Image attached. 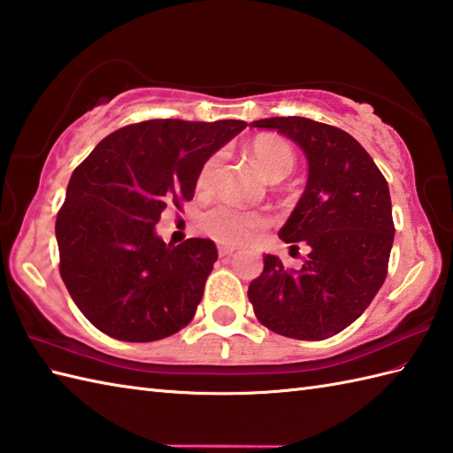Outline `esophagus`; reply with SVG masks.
Returning <instances> with one entry per match:
<instances>
[{
  "label": "esophagus",
  "instance_id": "esophagus-1",
  "mask_svg": "<svg viewBox=\"0 0 453 453\" xmlns=\"http://www.w3.org/2000/svg\"><path fill=\"white\" fill-rule=\"evenodd\" d=\"M234 251H235V249H232V247H219L218 249L219 257H229V255H234Z\"/></svg>",
  "mask_w": 453,
  "mask_h": 453
}]
</instances>
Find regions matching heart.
Listing matches in <instances>:
<instances>
[{
    "label": "heart",
    "instance_id": "b5f03b06",
    "mask_svg": "<svg viewBox=\"0 0 453 453\" xmlns=\"http://www.w3.org/2000/svg\"><path fill=\"white\" fill-rule=\"evenodd\" d=\"M249 156L255 161V165L263 175L278 182L286 179L294 171L296 151L282 138L276 136H258L249 146ZM219 165V156H211L200 167L196 177V188L208 190L214 182L216 171ZM200 226L204 232L224 245H243L257 237L258 232L268 226V218L261 211L243 210L234 204H218L208 210L200 219Z\"/></svg>",
    "mask_w": 453,
    "mask_h": 453
}]
</instances>
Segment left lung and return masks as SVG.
Listing matches in <instances>:
<instances>
[{
  "label": "left lung",
  "instance_id": "1",
  "mask_svg": "<svg viewBox=\"0 0 453 453\" xmlns=\"http://www.w3.org/2000/svg\"><path fill=\"white\" fill-rule=\"evenodd\" d=\"M251 127L276 130L305 153V190L278 235L292 249L303 242L310 255L297 271L265 255L249 302L257 319L278 334L329 339L358 319L388 276L395 235L388 180L341 128L303 117L263 119Z\"/></svg>",
  "mask_w": 453,
  "mask_h": 453
}]
</instances>
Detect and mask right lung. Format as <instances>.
Here are the masks:
<instances>
[{
  "instance_id": "obj_1",
  "label": "right lung",
  "mask_w": 453,
  "mask_h": 453,
  "mask_svg": "<svg viewBox=\"0 0 453 453\" xmlns=\"http://www.w3.org/2000/svg\"><path fill=\"white\" fill-rule=\"evenodd\" d=\"M243 120H146L97 143L56 218L60 274L80 311L112 339L151 342L188 325L218 258L210 239L167 245L163 210L192 200L204 161Z\"/></svg>"
}]
</instances>
